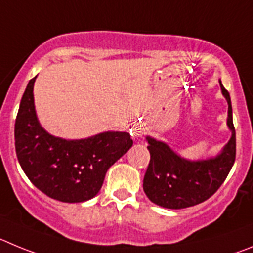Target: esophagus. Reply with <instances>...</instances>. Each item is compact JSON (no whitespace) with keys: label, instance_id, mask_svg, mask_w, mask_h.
I'll return each instance as SVG.
<instances>
[{"label":"esophagus","instance_id":"obj_1","mask_svg":"<svg viewBox=\"0 0 253 253\" xmlns=\"http://www.w3.org/2000/svg\"><path fill=\"white\" fill-rule=\"evenodd\" d=\"M143 133H145V128L141 126H136L135 128H133V136L135 137H142Z\"/></svg>","mask_w":253,"mask_h":253}]
</instances>
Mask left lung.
Returning a JSON list of instances; mask_svg holds the SVG:
<instances>
[{"label":"left lung","instance_id":"1","mask_svg":"<svg viewBox=\"0 0 253 253\" xmlns=\"http://www.w3.org/2000/svg\"><path fill=\"white\" fill-rule=\"evenodd\" d=\"M220 88L228 102L227 124L232 137L217 158L203 161L184 160L166 143L147 137L150 163L143 177V190L152 203L170 209L197 206L209 199L226 180L236 160V131L231 97L222 83Z\"/></svg>","mask_w":253,"mask_h":253}]
</instances>
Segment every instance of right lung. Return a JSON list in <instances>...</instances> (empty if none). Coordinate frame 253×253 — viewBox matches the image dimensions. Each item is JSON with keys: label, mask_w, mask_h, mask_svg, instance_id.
<instances>
[{"label": "right lung", "mask_w": 253, "mask_h": 253, "mask_svg": "<svg viewBox=\"0 0 253 253\" xmlns=\"http://www.w3.org/2000/svg\"><path fill=\"white\" fill-rule=\"evenodd\" d=\"M30 79L15 122V149L31 183L53 199L79 203L101 190L107 170L132 146L127 132H104L68 141L49 135L39 124Z\"/></svg>", "instance_id": "obj_1"}]
</instances>
